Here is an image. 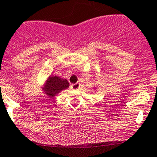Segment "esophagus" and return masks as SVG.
I'll return each instance as SVG.
<instances>
[{
  "mask_svg": "<svg viewBox=\"0 0 157 157\" xmlns=\"http://www.w3.org/2000/svg\"><path fill=\"white\" fill-rule=\"evenodd\" d=\"M71 87L73 90H77V89H78L79 87H80V84H79V83H77V84H72Z\"/></svg>",
  "mask_w": 157,
  "mask_h": 157,
  "instance_id": "esophagus-1",
  "label": "esophagus"
}]
</instances>
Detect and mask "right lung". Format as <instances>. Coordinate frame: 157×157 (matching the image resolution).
<instances>
[{"instance_id":"add662e5","label":"right lung","mask_w":157,"mask_h":157,"mask_svg":"<svg viewBox=\"0 0 157 157\" xmlns=\"http://www.w3.org/2000/svg\"><path fill=\"white\" fill-rule=\"evenodd\" d=\"M70 87L68 80L59 76L50 75L41 84L42 91L50 98H53L59 93Z\"/></svg>"}]
</instances>
